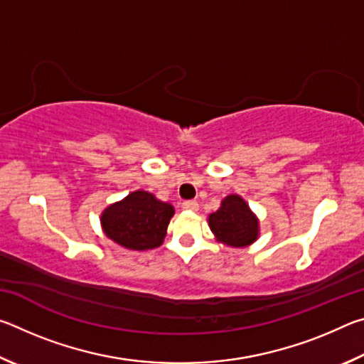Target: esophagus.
Wrapping results in <instances>:
<instances>
[{
	"label": "esophagus",
	"instance_id": "1",
	"mask_svg": "<svg viewBox=\"0 0 364 364\" xmlns=\"http://www.w3.org/2000/svg\"><path fill=\"white\" fill-rule=\"evenodd\" d=\"M181 207L184 208V210H189V212H197V210H199V204H197L196 200H184Z\"/></svg>",
	"mask_w": 364,
	"mask_h": 364
}]
</instances>
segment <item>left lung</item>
Returning <instances> with one entry per match:
<instances>
[{"instance_id": "left-lung-1", "label": "left lung", "mask_w": 364, "mask_h": 364, "mask_svg": "<svg viewBox=\"0 0 364 364\" xmlns=\"http://www.w3.org/2000/svg\"><path fill=\"white\" fill-rule=\"evenodd\" d=\"M207 221L217 242L228 247H249L260 236L258 217L239 194L226 196Z\"/></svg>"}]
</instances>
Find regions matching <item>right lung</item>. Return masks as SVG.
<instances>
[{
  "instance_id": "right-lung-1",
  "label": "right lung",
  "mask_w": 364,
  "mask_h": 364,
  "mask_svg": "<svg viewBox=\"0 0 364 364\" xmlns=\"http://www.w3.org/2000/svg\"><path fill=\"white\" fill-rule=\"evenodd\" d=\"M175 208L147 191L138 189L101 213V228L115 244L128 250H151L162 245Z\"/></svg>"
}]
</instances>
